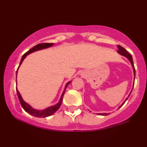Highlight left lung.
Instances as JSON below:
<instances>
[{
  "instance_id": "left-lung-1",
  "label": "left lung",
  "mask_w": 147,
  "mask_h": 147,
  "mask_svg": "<svg viewBox=\"0 0 147 147\" xmlns=\"http://www.w3.org/2000/svg\"><path fill=\"white\" fill-rule=\"evenodd\" d=\"M117 47H118V51H117V53H119L120 55H123V56L125 57H127V59H129V61H130L131 64V66H132V68H133V70H134V79H135V76H136V71H135V68H134V61H133V59H132V56L131 55H130L129 53L128 52H127V50H125V49H124V48H123V47H122L121 46L118 45ZM132 90H133V88H132ZM132 90H131V91H132ZM131 91L130 94H129L128 97H127V98H126V99L125 100V101L123 102V103H122L121 105L119 106V107H118V109H119V108H121V107H122V106H123V105H124V103H125V101H126V100H127V99H128L129 96H130L131 93ZM109 113H108V114H107V113H102V114H101V113H100V114H98V115H101V116H107V115H109Z\"/></svg>"
}]
</instances>
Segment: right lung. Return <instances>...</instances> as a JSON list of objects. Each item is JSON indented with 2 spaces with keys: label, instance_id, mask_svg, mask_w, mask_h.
I'll use <instances>...</instances> for the list:
<instances>
[{
  "label": "right lung",
  "instance_id": "1",
  "mask_svg": "<svg viewBox=\"0 0 147 147\" xmlns=\"http://www.w3.org/2000/svg\"><path fill=\"white\" fill-rule=\"evenodd\" d=\"M53 45H54L53 43L39 44V45H37L36 46H35V47L31 48V49H30L29 51H28L26 53H24V55H23V56L22 57V59H21L20 65H19V66H18V68H19V67L20 66V65L22 64L23 60L25 59L26 57L28 55L32 53H33V52H35V51L42 50V49H48V48L51 47L52 46H53ZM18 70L16 71V78H17ZM70 82H71V81H69V82H68L66 84V86H65L64 90H63V93L61 94V97H60L59 101L56 104V105H54L53 106H50V107H47V108H46L45 109H42V110H39V109H36L33 108V107H31V106L30 105L29 103H27V102H26L25 101H24V100H23L22 97V96H21L20 92H19V91L18 90V89L16 88L18 97V99H19V100H20V102L21 105H22V108L24 109V111L27 112L28 114L32 115V116H35V117H38V118L48 117V116H51V115L53 114L57 110V109L60 107V106H61V102H62L63 97V95H64L65 91H66L67 86H68L69 84H70Z\"/></svg>",
  "mask_w": 147,
  "mask_h": 147
}]
</instances>
